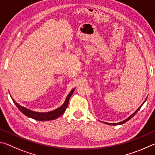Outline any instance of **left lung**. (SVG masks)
I'll return each instance as SVG.
<instances>
[{
  "label": "left lung",
  "mask_w": 155,
  "mask_h": 155,
  "mask_svg": "<svg viewBox=\"0 0 155 155\" xmlns=\"http://www.w3.org/2000/svg\"><path fill=\"white\" fill-rule=\"evenodd\" d=\"M146 101V99L145 100V101H143V104H142V105H140V107H139V108H138V109L136 110V111H135V112L134 113V114H132L131 115V116H129V117L128 118H127V119H125V120H123V121H121V122H120V123H105V122H103V123H105V124H109V125H120V124H124V123H126V122H127V121H128V120H130V119H131L132 117H134V116L135 115V114H136V113L138 112V111H139L140 110V108H141V107H142V105H143V104H144V103H145V101Z\"/></svg>",
  "instance_id": "obj_1"
}]
</instances>
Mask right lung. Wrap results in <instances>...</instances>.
<instances>
[{"label": "right lung", "instance_id": "right-lung-1", "mask_svg": "<svg viewBox=\"0 0 155 155\" xmlns=\"http://www.w3.org/2000/svg\"><path fill=\"white\" fill-rule=\"evenodd\" d=\"M74 91H75V88H73L69 94L67 95L66 99H65L64 104H62L61 107H59L57 108V109L50 111V112H35V111H32L31 110L27 109L26 107L21 106V105H19L17 102H15V101L12 98V96H11V97H12L13 103L15 104L17 107L20 110V112H21L24 114V115H26V116H28V117L33 118L35 120H37L47 121V120H54V119H56L65 112V110H66L67 107V105L69 104V101L70 97L72 95V94L73 93Z\"/></svg>", "mask_w": 155, "mask_h": 155}]
</instances>
